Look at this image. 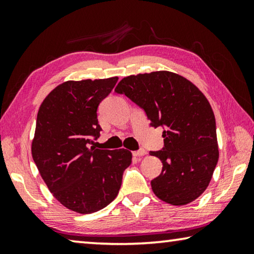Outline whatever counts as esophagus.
I'll use <instances>...</instances> for the list:
<instances>
[{"label": "esophagus", "mask_w": 254, "mask_h": 254, "mask_svg": "<svg viewBox=\"0 0 254 254\" xmlns=\"http://www.w3.org/2000/svg\"><path fill=\"white\" fill-rule=\"evenodd\" d=\"M132 154H133L134 157H143L147 154V151L144 150V149H140V150H138V151H133Z\"/></svg>", "instance_id": "1"}]
</instances>
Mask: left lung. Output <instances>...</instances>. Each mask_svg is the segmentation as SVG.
<instances>
[{
  "label": "left lung",
  "mask_w": 254,
  "mask_h": 254,
  "mask_svg": "<svg viewBox=\"0 0 254 254\" xmlns=\"http://www.w3.org/2000/svg\"><path fill=\"white\" fill-rule=\"evenodd\" d=\"M118 94L143 108L151 127H165L164 148L151 151L163 170L151 181L157 198L184 206L202 194L219 158L212 108L195 84L170 71H155L123 78Z\"/></svg>",
  "instance_id": "obj_1"
}]
</instances>
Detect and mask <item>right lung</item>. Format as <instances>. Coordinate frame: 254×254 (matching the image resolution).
<instances>
[{"label":"right lung","mask_w":254,"mask_h":254,"mask_svg":"<svg viewBox=\"0 0 254 254\" xmlns=\"http://www.w3.org/2000/svg\"><path fill=\"white\" fill-rule=\"evenodd\" d=\"M118 76L65 81L55 87L39 107L31 155L54 198L79 214H92L116 198L123 172L131 165L127 149L88 147L98 138L99 103Z\"/></svg>","instance_id":"add662e5"}]
</instances>
